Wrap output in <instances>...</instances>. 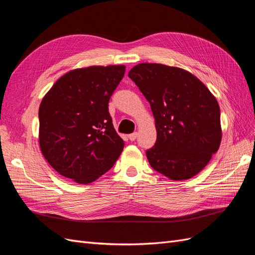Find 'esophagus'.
<instances>
[{
    "label": "esophagus",
    "mask_w": 255,
    "mask_h": 255,
    "mask_svg": "<svg viewBox=\"0 0 255 255\" xmlns=\"http://www.w3.org/2000/svg\"><path fill=\"white\" fill-rule=\"evenodd\" d=\"M137 136H138V133H137V132L129 134V135H128V139H129L130 141H134V140L136 139V138H137Z\"/></svg>",
    "instance_id": "1"
}]
</instances>
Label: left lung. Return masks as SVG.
Masks as SVG:
<instances>
[{
  "label": "left lung",
  "instance_id": "1",
  "mask_svg": "<svg viewBox=\"0 0 255 255\" xmlns=\"http://www.w3.org/2000/svg\"><path fill=\"white\" fill-rule=\"evenodd\" d=\"M128 76L151 105L156 142L145 152L151 167L173 181L191 179L218 151L222 129L215 96L182 68L141 63Z\"/></svg>",
  "mask_w": 255,
  "mask_h": 255
}]
</instances>
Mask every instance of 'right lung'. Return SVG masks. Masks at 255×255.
<instances>
[{
  "label": "right lung",
  "mask_w": 255,
  "mask_h": 255,
  "mask_svg": "<svg viewBox=\"0 0 255 255\" xmlns=\"http://www.w3.org/2000/svg\"><path fill=\"white\" fill-rule=\"evenodd\" d=\"M126 66H90L59 78L39 106V146L60 175L89 184L114 166L125 148L109 101Z\"/></svg>",
  "instance_id": "add662e5"
}]
</instances>
